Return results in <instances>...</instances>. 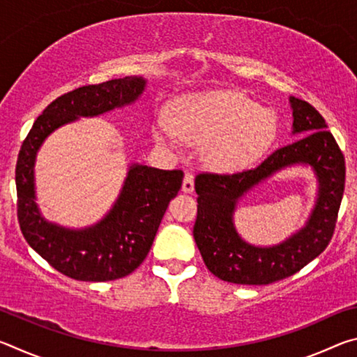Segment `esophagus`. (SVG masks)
<instances>
[{
  "label": "esophagus",
  "instance_id": "esophagus-1",
  "mask_svg": "<svg viewBox=\"0 0 357 357\" xmlns=\"http://www.w3.org/2000/svg\"><path fill=\"white\" fill-rule=\"evenodd\" d=\"M193 187H195V184H193V174L192 173H187L185 176H184V181H183V192L192 193L193 192Z\"/></svg>",
  "mask_w": 357,
  "mask_h": 357
}]
</instances>
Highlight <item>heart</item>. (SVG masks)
Listing matches in <instances>:
<instances>
[{
    "label": "heart",
    "mask_w": 357,
    "mask_h": 357,
    "mask_svg": "<svg viewBox=\"0 0 357 357\" xmlns=\"http://www.w3.org/2000/svg\"><path fill=\"white\" fill-rule=\"evenodd\" d=\"M172 124L155 121L154 134L168 148L181 138L203 144V159L219 172L252 165L271 146L277 134L274 114L234 91L192 94L172 105Z\"/></svg>",
    "instance_id": "obj_1"
}]
</instances>
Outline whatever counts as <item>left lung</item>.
I'll return each instance as SVG.
<instances>
[{
    "label": "left lung",
    "mask_w": 357,
    "mask_h": 357,
    "mask_svg": "<svg viewBox=\"0 0 357 357\" xmlns=\"http://www.w3.org/2000/svg\"><path fill=\"white\" fill-rule=\"evenodd\" d=\"M294 143L274 151L253 170L234 174H198V213L193 238L206 268L220 280L268 285L298 273L315 259L334 234L345 189V159L324 118L305 100L289 98ZM310 166L317 200L306 225L275 246L247 243L234 227V211L245 192L285 167Z\"/></svg>",
    "instance_id": "8db88e82"
}]
</instances>
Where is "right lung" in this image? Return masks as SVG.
<instances>
[{
  "instance_id": "add662e5",
  "label": "right lung",
  "mask_w": 357,
  "mask_h": 357,
  "mask_svg": "<svg viewBox=\"0 0 357 357\" xmlns=\"http://www.w3.org/2000/svg\"><path fill=\"white\" fill-rule=\"evenodd\" d=\"M146 83L143 77H124L63 94L42 112L22 144L15 168L20 229L48 264L70 279L107 282L135 271L146 258L184 173L130 164L116 202L98 223L66 228L48 222L36 203V157L45 138L56 129L78 118L99 116L134 104Z\"/></svg>"
}]
</instances>
